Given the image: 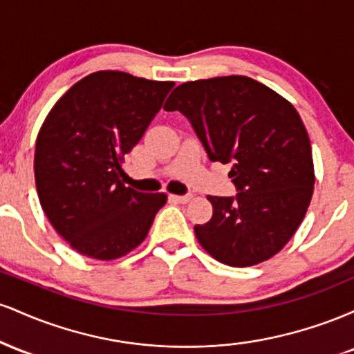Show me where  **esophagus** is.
<instances>
[{"instance_id":"1","label":"esophagus","mask_w":354,"mask_h":354,"mask_svg":"<svg viewBox=\"0 0 354 354\" xmlns=\"http://www.w3.org/2000/svg\"><path fill=\"white\" fill-rule=\"evenodd\" d=\"M169 198L176 203H188L193 196L191 194H169Z\"/></svg>"}]
</instances>
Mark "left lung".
<instances>
[{
	"label": "left lung",
	"mask_w": 354,
	"mask_h": 354,
	"mask_svg": "<svg viewBox=\"0 0 354 354\" xmlns=\"http://www.w3.org/2000/svg\"><path fill=\"white\" fill-rule=\"evenodd\" d=\"M189 120L211 161L233 163L236 196H208L198 241L228 266L266 261L290 241L313 196L311 143L293 104L248 76L183 83L165 104Z\"/></svg>",
	"instance_id": "1"
}]
</instances>
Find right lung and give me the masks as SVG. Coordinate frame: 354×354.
Segmentation results:
<instances>
[{"label":"right lung","instance_id":"right-lung-1","mask_svg":"<svg viewBox=\"0 0 354 354\" xmlns=\"http://www.w3.org/2000/svg\"><path fill=\"white\" fill-rule=\"evenodd\" d=\"M173 86L96 71L48 113L36 140V189L53 228L78 253L103 261L128 254L165 206V193L129 188L120 174Z\"/></svg>","mask_w":354,"mask_h":354}]
</instances>
